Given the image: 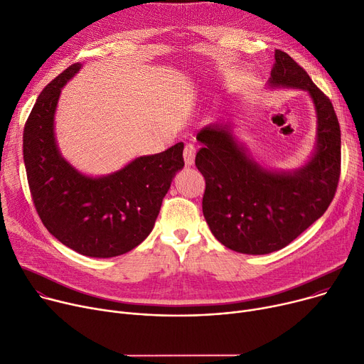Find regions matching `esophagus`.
<instances>
[{
    "instance_id": "1",
    "label": "esophagus",
    "mask_w": 364,
    "mask_h": 364,
    "mask_svg": "<svg viewBox=\"0 0 364 364\" xmlns=\"http://www.w3.org/2000/svg\"><path fill=\"white\" fill-rule=\"evenodd\" d=\"M196 145L194 144H186L183 146V159H185V164L186 166H192L194 164V159H196Z\"/></svg>"
}]
</instances>
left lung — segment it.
<instances>
[{
  "mask_svg": "<svg viewBox=\"0 0 364 364\" xmlns=\"http://www.w3.org/2000/svg\"><path fill=\"white\" fill-rule=\"evenodd\" d=\"M272 87L304 90L317 112V151L295 173H273L244 154L228 126L204 127L196 166L205 179L203 213L211 233L242 254H269L291 244L332 203L341 175V129L333 105L307 72L276 50Z\"/></svg>",
  "mask_w": 364,
  "mask_h": 364,
  "instance_id": "obj_1",
  "label": "left lung"
}]
</instances>
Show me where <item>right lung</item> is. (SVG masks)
I'll use <instances>...</instances> for the list:
<instances>
[{"label": "right lung", "instance_id": "right-lung-1", "mask_svg": "<svg viewBox=\"0 0 364 364\" xmlns=\"http://www.w3.org/2000/svg\"><path fill=\"white\" fill-rule=\"evenodd\" d=\"M75 63L39 94L23 129V160L33 205L48 232L88 257L109 259L139 245L153 230L175 173L185 166L183 144L139 157L105 178L83 176L61 159L54 112Z\"/></svg>", "mask_w": 364, "mask_h": 364}]
</instances>
